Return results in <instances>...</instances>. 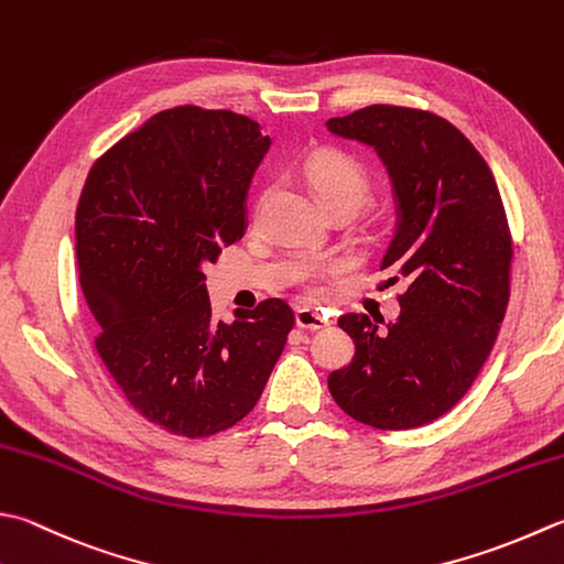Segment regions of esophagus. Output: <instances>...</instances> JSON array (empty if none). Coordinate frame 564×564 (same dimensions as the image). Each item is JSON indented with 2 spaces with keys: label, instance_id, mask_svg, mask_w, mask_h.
<instances>
[{
  "label": "esophagus",
  "instance_id": "obj_1",
  "mask_svg": "<svg viewBox=\"0 0 564 564\" xmlns=\"http://www.w3.org/2000/svg\"><path fill=\"white\" fill-rule=\"evenodd\" d=\"M295 325L303 329H323L327 325V317L319 311H313V307H297Z\"/></svg>",
  "mask_w": 564,
  "mask_h": 564
}]
</instances>
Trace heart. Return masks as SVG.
<instances>
[{
	"instance_id": "obj_1",
	"label": "heart",
	"mask_w": 564,
	"mask_h": 564,
	"mask_svg": "<svg viewBox=\"0 0 564 564\" xmlns=\"http://www.w3.org/2000/svg\"><path fill=\"white\" fill-rule=\"evenodd\" d=\"M305 175L327 209L347 207L357 213L371 197V178L367 169L345 151H315L305 161Z\"/></svg>"
}]
</instances>
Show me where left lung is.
<instances>
[{"mask_svg":"<svg viewBox=\"0 0 564 564\" xmlns=\"http://www.w3.org/2000/svg\"><path fill=\"white\" fill-rule=\"evenodd\" d=\"M327 129L367 143L389 171L395 231L381 269L403 283L401 315L383 333L364 313L337 319L357 351L329 373V393L364 425L421 427L469 391L509 305L513 245L499 187L471 141L433 112L371 105Z\"/></svg>","mask_w":564,"mask_h":564,"instance_id":"obj_1","label":"left lung"}]
</instances>
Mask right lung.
Listing matches in <instances>:
<instances>
[{
	"label": "right lung",
	"mask_w": 564,
	"mask_h": 564,
	"mask_svg": "<svg viewBox=\"0 0 564 564\" xmlns=\"http://www.w3.org/2000/svg\"><path fill=\"white\" fill-rule=\"evenodd\" d=\"M271 139L229 109L173 107L97 159L75 213L77 273L99 359L137 413L183 437L239 423L293 329L269 297L215 323L205 267L247 229Z\"/></svg>",
	"instance_id": "obj_1"
}]
</instances>
